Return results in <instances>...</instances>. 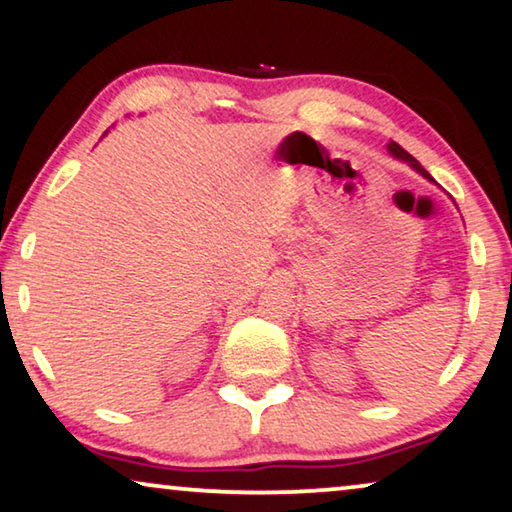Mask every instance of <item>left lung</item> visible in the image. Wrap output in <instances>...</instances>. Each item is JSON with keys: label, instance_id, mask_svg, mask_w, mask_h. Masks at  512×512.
Masks as SVG:
<instances>
[{"label": "left lung", "instance_id": "8db88e82", "mask_svg": "<svg viewBox=\"0 0 512 512\" xmlns=\"http://www.w3.org/2000/svg\"><path fill=\"white\" fill-rule=\"evenodd\" d=\"M388 154H391L393 158H398V160H404V163H409L411 167H414V170H416L418 174H421V177H425L427 181H432V183H434V179L430 177V172H427L425 167H423L421 163H418V160H416L414 156L407 154V151H404L398 142H393V140H391V144H388Z\"/></svg>", "mask_w": 512, "mask_h": 512}]
</instances>
